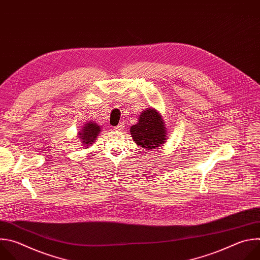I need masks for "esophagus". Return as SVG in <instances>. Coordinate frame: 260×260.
Returning a JSON list of instances; mask_svg holds the SVG:
<instances>
[{
  "instance_id": "1",
  "label": "esophagus",
  "mask_w": 260,
  "mask_h": 260,
  "mask_svg": "<svg viewBox=\"0 0 260 260\" xmlns=\"http://www.w3.org/2000/svg\"><path fill=\"white\" fill-rule=\"evenodd\" d=\"M123 128H124V124H123L122 122H120V123H119L117 126H115V127H114V129H115V131H118V132L122 131Z\"/></svg>"
}]
</instances>
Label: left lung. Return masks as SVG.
Returning a JSON list of instances; mask_svg holds the SVG:
<instances>
[{
	"label": "left lung",
	"instance_id": "8db88e82",
	"mask_svg": "<svg viewBox=\"0 0 260 260\" xmlns=\"http://www.w3.org/2000/svg\"><path fill=\"white\" fill-rule=\"evenodd\" d=\"M129 132L135 143L145 150H152L164 146L169 137L166 122L154 108L143 110L138 122L132 125Z\"/></svg>",
	"mask_w": 260,
	"mask_h": 260
}]
</instances>
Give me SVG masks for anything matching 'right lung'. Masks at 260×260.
<instances>
[{"instance_id": "1", "label": "right lung", "mask_w": 260, "mask_h": 260, "mask_svg": "<svg viewBox=\"0 0 260 260\" xmlns=\"http://www.w3.org/2000/svg\"><path fill=\"white\" fill-rule=\"evenodd\" d=\"M101 129L102 127L93 121H87L84 123L82 128H80L79 133L77 134V137L81 142L83 149L84 148L85 149L89 148V146H91L95 142L98 136L101 133Z\"/></svg>"}]
</instances>
